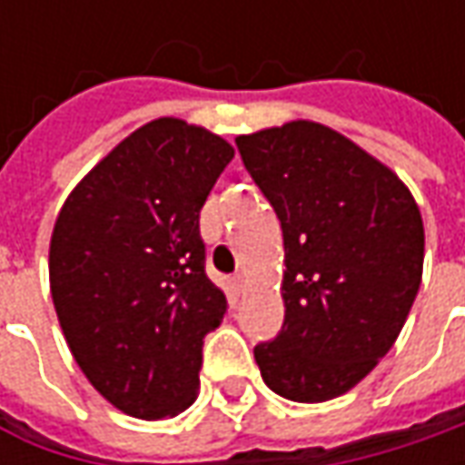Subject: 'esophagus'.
I'll return each instance as SVG.
<instances>
[{
    "instance_id": "34e87169",
    "label": "esophagus",
    "mask_w": 465,
    "mask_h": 465,
    "mask_svg": "<svg viewBox=\"0 0 465 465\" xmlns=\"http://www.w3.org/2000/svg\"><path fill=\"white\" fill-rule=\"evenodd\" d=\"M245 287H248V277H245V274H235V277H232V290L241 295V292H245Z\"/></svg>"
}]
</instances>
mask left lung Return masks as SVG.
Here are the masks:
<instances>
[{
  "instance_id": "1",
  "label": "left lung",
  "mask_w": 465,
  "mask_h": 465,
  "mask_svg": "<svg viewBox=\"0 0 465 465\" xmlns=\"http://www.w3.org/2000/svg\"><path fill=\"white\" fill-rule=\"evenodd\" d=\"M284 235V326L253 349L263 383L297 403L365 381L420 292L421 212L401 178L318 121L235 136Z\"/></svg>"
}]
</instances>
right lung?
I'll return each mask as SVG.
<instances>
[{"mask_svg": "<svg viewBox=\"0 0 465 465\" xmlns=\"http://www.w3.org/2000/svg\"><path fill=\"white\" fill-rule=\"evenodd\" d=\"M232 144L163 116L121 139L59 209L48 282L74 362L136 420H168L199 396L204 336L227 300L204 274L199 212Z\"/></svg>", "mask_w": 465, "mask_h": 465, "instance_id": "obj_1", "label": "right lung"}]
</instances>
